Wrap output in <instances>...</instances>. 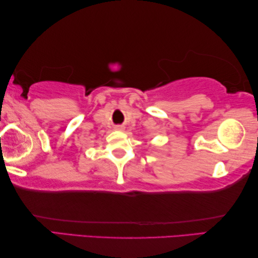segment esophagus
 <instances>
[{"label": "esophagus", "mask_w": 258, "mask_h": 258, "mask_svg": "<svg viewBox=\"0 0 258 258\" xmlns=\"http://www.w3.org/2000/svg\"><path fill=\"white\" fill-rule=\"evenodd\" d=\"M115 130H117V132H123L124 125H116L115 126Z\"/></svg>", "instance_id": "1"}]
</instances>
